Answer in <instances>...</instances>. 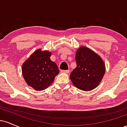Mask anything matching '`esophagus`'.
<instances>
[{"instance_id": "34e87169", "label": "esophagus", "mask_w": 127, "mask_h": 127, "mask_svg": "<svg viewBox=\"0 0 127 127\" xmlns=\"http://www.w3.org/2000/svg\"><path fill=\"white\" fill-rule=\"evenodd\" d=\"M61 72H62V73H69V72H70V70H61Z\"/></svg>"}]
</instances>
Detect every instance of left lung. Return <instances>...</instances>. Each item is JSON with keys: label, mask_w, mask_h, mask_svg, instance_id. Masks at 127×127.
I'll use <instances>...</instances> for the list:
<instances>
[{"label": "left lung", "mask_w": 127, "mask_h": 127, "mask_svg": "<svg viewBox=\"0 0 127 127\" xmlns=\"http://www.w3.org/2000/svg\"><path fill=\"white\" fill-rule=\"evenodd\" d=\"M76 67L70 78L76 87L83 91L93 90L100 84L105 73V64L91 49L82 46L75 56Z\"/></svg>", "instance_id": "1"}]
</instances>
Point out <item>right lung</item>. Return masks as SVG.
Returning a JSON list of instances; mask_svg holds the SVG:
<instances>
[{
  "mask_svg": "<svg viewBox=\"0 0 127 127\" xmlns=\"http://www.w3.org/2000/svg\"><path fill=\"white\" fill-rule=\"evenodd\" d=\"M51 55L47 51L36 50L22 66L26 82L37 91L47 88L59 73L57 65L51 60Z\"/></svg>",
  "mask_w": 127,
  "mask_h": 127,
  "instance_id": "obj_1",
  "label": "right lung"
}]
</instances>
